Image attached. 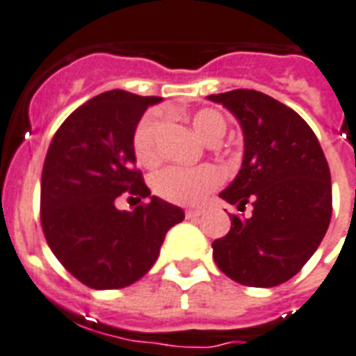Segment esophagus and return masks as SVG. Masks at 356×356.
<instances>
[{
	"label": "esophagus",
	"mask_w": 356,
	"mask_h": 356,
	"mask_svg": "<svg viewBox=\"0 0 356 356\" xmlns=\"http://www.w3.org/2000/svg\"><path fill=\"white\" fill-rule=\"evenodd\" d=\"M199 216H203V210L201 208H195V210H186V218L188 219H195Z\"/></svg>",
	"instance_id": "1"
}]
</instances>
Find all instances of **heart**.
I'll use <instances>...</instances> for the list:
<instances>
[{"instance_id": "b5f03b06", "label": "heart", "mask_w": 356, "mask_h": 356, "mask_svg": "<svg viewBox=\"0 0 356 356\" xmlns=\"http://www.w3.org/2000/svg\"><path fill=\"white\" fill-rule=\"evenodd\" d=\"M161 126V113H146L137 128L133 131L131 146L133 153L140 164H153L157 161V138ZM192 128L197 137L204 143H218L225 135L227 124L225 118L216 111L203 109L192 117ZM221 183V173L213 166H199V168H181L168 166L153 177V190L159 197L177 204H199L204 201L208 193Z\"/></svg>"}]
</instances>
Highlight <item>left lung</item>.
<instances>
[{
    "instance_id": "left-lung-1",
    "label": "left lung",
    "mask_w": 356,
    "mask_h": 356,
    "mask_svg": "<svg viewBox=\"0 0 356 356\" xmlns=\"http://www.w3.org/2000/svg\"><path fill=\"white\" fill-rule=\"evenodd\" d=\"M232 113L243 131V163L219 193L248 218L212 243L230 280L276 287L291 280L322 243L331 221V173L318 138L298 113L254 89L207 97Z\"/></svg>"
}]
</instances>
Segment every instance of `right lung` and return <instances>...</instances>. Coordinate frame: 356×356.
I'll return each instance as SVG.
<instances>
[{
    "mask_svg": "<svg viewBox=\"0 0 356 356\" xmlns=\"http://www.w3.org/2000/svg\"><path fill=\"white\" fill-rule=\"evenodd\" d=\"M163 100L113 89L80 106L51 140L42 172V228L53 254L97 291L128 287L157 261L183 208L152 195L135 170L133 131ZM122 193L149 203L118 211ZM133 199V197H131Z\"/></svg>",
    "mask_w": 356,
    "mask_h": 356,
    "instance_id": "right-lung-1",
    "label": "right lung"
}]
</instances>
